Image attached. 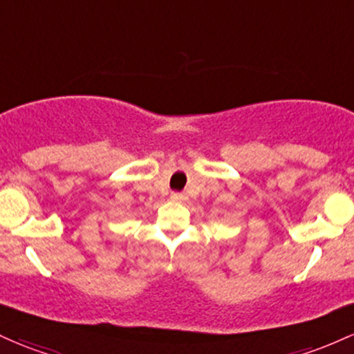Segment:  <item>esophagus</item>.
<instances>
[{"instance_id":"1","label":"esophagus","mask_w":354,"mask_h":354,"mask_svg":"<svg viewBox=\"0 0 354 354\" xmlns=\"http://www.w3.org/2000/svg\"><path fill=\"white\" fill-rule=\"evenodd\" d=\"M171 200L176 201V203H185L186 195L185 193H171Z\"/></svg>"}]
</instances>
